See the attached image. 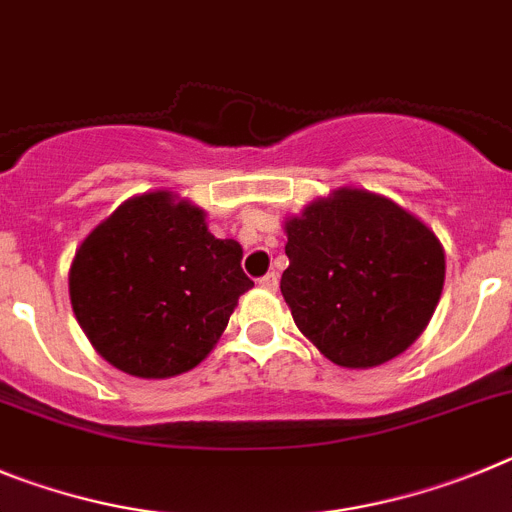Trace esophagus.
I'll use <instances>...</instances> for the list:
<instances>
[{
	"label": "esophagus",
	"instance_id": "34e87169",
	"mask_svg": "<svg viewBox=\"0 0 512 512\" xmlns=\"http://www.w3.org/2000/svg\"><path fill=\"white\" fill-rule=\"evenodd\" d=\"M257 283H260V288H265V290H278V275L267 273V275H262Z\"/></svg>",
	"mask_w": 512,
	"mask_h": 512
}]
</instances>
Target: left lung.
<instances>
[{
  "instance_id": "8db88e82",
  "label": "left lung",
  "mask_w": 512,
  "mask_h": 512,
  "mask_svg": "<svg viewBox=\"0 0 512 512\" xmlns=\"http://www.w3.org/2000/svg\"><path fill=\"white\" fill-rule=\"evenodd\" d=\"M280 290L293 321L334 365L367 370L416 342L444 290L434 229L367 188L344 186L285 216Z\"/></svg>"
}]
</instances>
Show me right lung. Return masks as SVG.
<instances>
[{"label": "right lung", "instance_id": "right-lung-1", "mask_svg": "<svg viewBox=\"0 0 512 512\" xmlns=\"http://www.w3.org/2000/svg\"><path fill=\"white\" fill-rule=\"evenodd\" d=\"M242 245L216 239L181 193H137L78 245L68 293L78 326L109 365L145 380L209 357L252 280Z\"/></svg>", "mask_w": 512, "mask_h": 512}]
</instances>
